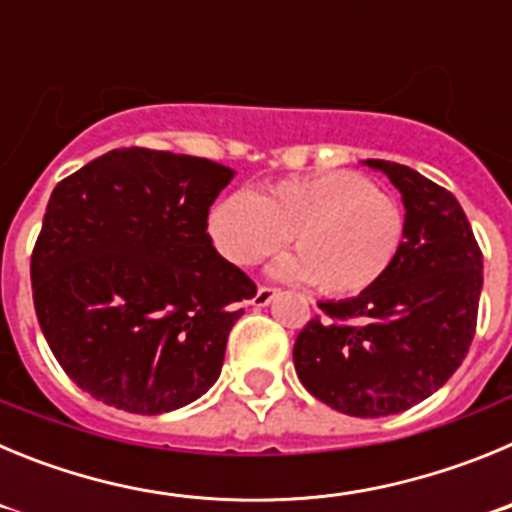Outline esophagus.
Instances as JSON below:
<instances>
[{"mask_svg": "<svg viewBox=\"0 0 512 512\" xmlns=\"http://www.w3.org/2000/svg\"><path fill=\"white\" fill-rule=\"evenodd\" d=\"M274 297H277V289H274V287H259V289H256V295H253L251 305L264 307V305H269Z\"/></svg>", "mask_w": 512, "mask_h": 512, "instance_id": "1", "label": "esophagus"}]
</instances>
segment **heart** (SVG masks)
I'll list each match as a JSON object with an SVG mask.
<instances>
[{"instance_id": "1", "label": "heart", "mask_w": 512, "mask_h": 512, "mask_svg": "<svg viewBox=\"0 0 512 512\" xmlns=\"http://www.w3.org/2000/svg\"><path fill=\"white\" fill-rule=\"evenodd\" d=\"M215 248L235 266L277 253L292 235L297 256L279 261L284 279H312L330 297L372 289L392 269L405 215L392 194L356 171L287 176L261 194L233 192L207 217Z\"/></svg>"}]
</instances>
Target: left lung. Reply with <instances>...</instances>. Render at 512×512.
<instances>
[{
  "label": "left lung",
  "instance_id": "obj_1",
  "mask_svg": "<svg viewBox=\"0 0 512 512\" xmlns=\"http://www.w3.org/2000/svg\"><path fill=\"white\" fill-rule=\"evenodd\" d=\"M405 202V241L392 269L354 300L318 302L295 341L312 397L354 418L413 408L449 382L472 346L482 248L449 189L410 166L366 158Z\"/></svg>",
  "mask_w": 512,
  "mask_h": 512
}]
</instances>
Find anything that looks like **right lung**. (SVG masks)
I'll use <instances>...</instances> for the list:
<instances>
[{
  "label": "right lung",
  "instance_id": "add662e5",
  "mask_svg": "<svg viewBox=\"0 0 512 512\" xmlns=\"http://www.w3.org/2000/svg\"><path fill=\"white\" fill-rule=\"evenodd\" d=\"M230 179L207 158L117 148L56 184L30 256L35 315L94 400L169 413L220 377L230 328L256 295L207 235Z\"/></svg>",
  "mask_w": 512,
  "mask_h": 512
}]
</instances>
